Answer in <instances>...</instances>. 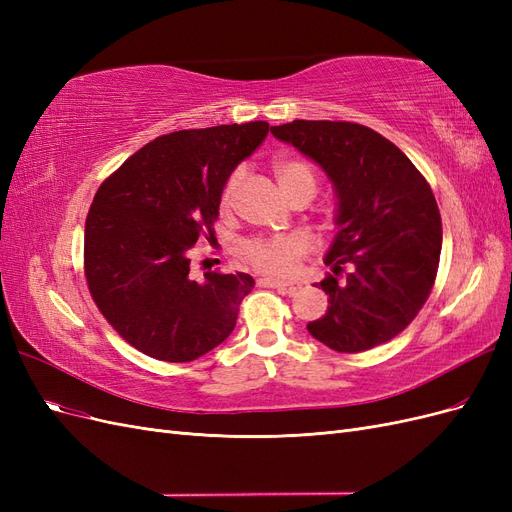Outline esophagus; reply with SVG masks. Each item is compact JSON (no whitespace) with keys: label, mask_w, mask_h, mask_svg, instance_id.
Listing matches in <instances>:
<instances>
[{"label":"esophagus","mask_w":512,"mask_h":512,"mask_svg":"<svg viewBox=\"0 0 512 512\" xmlns=\"http://www.w3.org/2000/svg\"><path fill=\"white\" fill-rule=\"evenodd\" d=\"M258 284H260V286H267V288H277V290H284V292H294V290H297V286H294L292 282L273 280V277H262V280H260Z\"/></svg>","instance_id":"obj_1"}]
</instances>
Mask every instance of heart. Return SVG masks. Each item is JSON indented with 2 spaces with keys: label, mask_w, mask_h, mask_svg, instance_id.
Returning a JSON list of instances; mask_svg holds the SVG:
<instances>
[{
  "label": "heart",
  "mask_w": 512,
  "mask_h": 512,
  "mask_svg": "<svg viewBox=\"0 0 512 512\" xmlns=\"http://www.w3.org/2000/svg\"><path fill=\"white\" fill-rule=\"evenodd\" d=\"M273 170L277 183H280L282 192L286 198L307 192L312 194L316 192V175L312 166L299 158H277L273 162ZM243 179V170L237 168L232 173L222 190V205L228 207L235 200L237 188ZM303 254V243L297 237H282V239H256L245 245V256L252 262L254 267L273 273V275H286L297 265V260Z\"/></svg>",
  "instance_id": "heart-1"
}]
</instances>
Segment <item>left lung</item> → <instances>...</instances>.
I'll use <instances>...</instances> for the list:
<instances>
[{
  "label": "left lung",
  "instance_id": "left-lung-1",
  "mask_svg": "<svg viewBox=\"0 0 512 512\" xmlns=\"http://www.w3.org/2000/svg\"><path fill=\"white\" fill-rule=\"evenodd\" d=\"M271 134L316 162L337 196L324 265L335 275L322 318L307 331L337 352H363L404 331L436 282L442 220L429 183L399 147L350 121L297 119ZM348 264L344 281L336 275Z\"/></svg>",
  "mask_w": 512,
  "mask_h": 512
}]
</instances>
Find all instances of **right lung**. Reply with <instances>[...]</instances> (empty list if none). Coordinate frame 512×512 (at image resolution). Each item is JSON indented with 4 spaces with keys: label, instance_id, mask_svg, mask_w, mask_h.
Listing matches in <instances>:
<instances>
[{
    "label": "right lung",
    "instance_id": "add662e5",
    "mask_svg": "<svg viewBox=\"0 0 512 512\" xmlns=\"http://www.w3.org/2000/svg\"><path fill=\"white\" fill-rule=\"evenodd\" d=\"M267 121L179 130L138 149L94 196L85 277L111 327L151 359L188 363L220 346L254 288L247 273L190 275L213 237L226 179L267 138Z\"/></svg>",
    "mask_w": 512,
    "mask_h": 512
}]
</instances>
